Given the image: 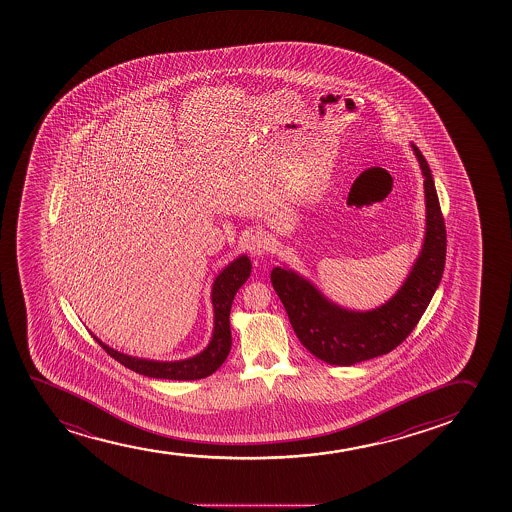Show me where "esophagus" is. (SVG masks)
<instances>
[{"instance_id": "1", "label": "esophagus", "mask_w": 512, "mask_h": 512, "mask_svg": "<svg viewBox=\"0 0 512 512\" xmlns=\"http://www.w3.org/2000/svg\"><path fill=\"white\" fill-rule=\"evenodd\" d=\"M248 250L252 253L253 257H262L265 255V252L269 250V242H267V238H265L262 233H253L250 238H248Z\"/></svg>"}]
</instances>
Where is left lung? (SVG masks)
<instances>
[{
	"label": "left lung",
	"mask_w": 512,
	"mask_h": 512,
	"mask_svg": "<svg viewBox=\"0 0 512 512\" xmlns=\"http://www.w3.org/2000/svg\"><path fill=\"white\" fill-rule=\"evenodd\" d=\"M410 146L424 177L425 233L419 255L397 293L373 310H349L328 299L310 279L288 265H277L270 272L272 286L288 311L299 342L332 366L368 361L402 344L424 315L443 277L446 226L436 185L419 148L414 143Z\"/></svg>",
	"instance_id": "8db88e82"
}]
</instances>
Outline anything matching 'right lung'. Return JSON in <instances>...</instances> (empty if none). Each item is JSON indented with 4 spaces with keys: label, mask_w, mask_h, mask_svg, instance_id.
<instances>
[{
    "label": "right lung",
    "mask_w": 512,
    "mask_h": 512,
    "mask_svg": "<svg viewBox=\"0 0 512 512\" xmlns=\"http://www.w3.org/2000/svg\"><path fill=\"white\" fill-rule=\"evenodd\" d=\"M252 272V262L243 253L233 262L226 265L218 276L214 277L211 288V303L214 311L213 334L209 344L196 356L180 359V361H153L143 357L129 356L124 352L115 351L112 347L93 335L100 347L122 366L134 373L143 374L148 378L178 379V381H194L213 374L226 361L231 349L230 311L238 289L247 282Z\"/></svg>",
    "instance_id": "right-lung-1"
}]
</instances>
